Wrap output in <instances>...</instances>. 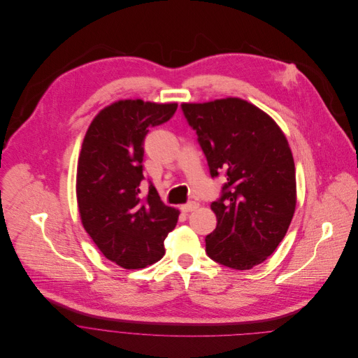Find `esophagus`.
Wrapping results in <instances>:
<instances>
[{
	"label": "esophagus",
	"instance_id": "esophagus-1",
	"mask_svg": "<svg viewBox=\"0 0 358 358\" xmlns=\"http://www.w3.org/2000/svg\"><path fill=\"white\" fill-rule=\"evenodd\" d=\"M197 207H199V203H196V201H189V203L183 204L180 208H182V211H185V213H189V211H193V210H196Z\"/></svg>",
	"mask_w": 358,
	"mask_h": 358
}]
</instances>
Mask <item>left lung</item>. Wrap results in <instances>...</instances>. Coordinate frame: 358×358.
<instances>
[{"label":"left lung","instance_id":"1","mask_svg":"<svg viewBox=\"0 0 358 358\" xmlns=\"http://www.w3.org/2000/svg\"><path fill=\"white\" fill-rule=\"evenodd\" d=\"M211 178L226 176L210 204L217 226L206 237L207 255L233 269L264 262L288 231L296 206L295 164L276 122L254 104L223 99L182 104Z\"/></svg>","mask_w":358,"mask_h":358}]
</instances>
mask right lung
Masks as SVG:
<instances>
[{"mask_svg": "<svg viewBox=\"0 0 358 358\" xmlns=\"http://www.w3.org/2000/svg\"><path fill=\"white\" fill-rule=\"evenodd\" d=\"M176 103L121 100L92 121L79 157L78 203L85 230L106 258L125 269L159 261L179 210L162 203L144 180V141L151 127L169 121Z\"/></svg>", "mask_w": 358, "mask_h": 358, "instance_id": "obj_1", "label": "right lung"}]
</instances>
